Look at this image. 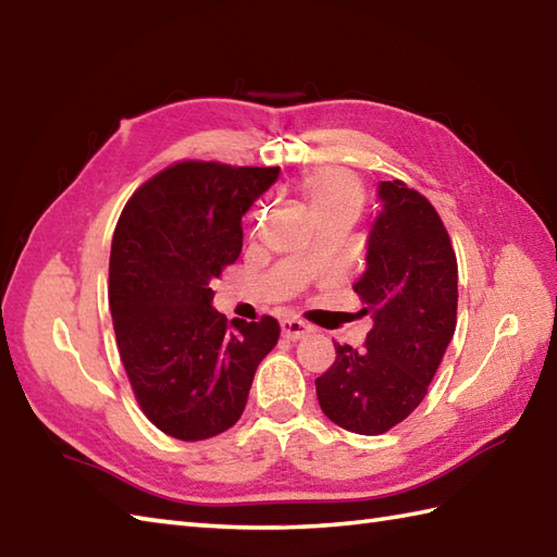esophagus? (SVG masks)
Returning <instances> with one entry per match:
<instances>
[{
  "mask_svg": "<svg viewBox=\"0 0 557 557\" xmlns=\"http://www.w3.org/2000/svg\"><path fill=\"white\" fill-rule=\"evenodd\" d=\"M281 333H283V338H288V341H300L307 336V333H310V326L302 324V321H298V319H283Z\"/></svg>",
  "mask_w": 557,
  "mask_h": 557,
  "instance_id": "34e87169",
  "label": "esophagus"
}]
</instances>
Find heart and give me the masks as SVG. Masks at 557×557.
I'll use <instances>...</instances> for the list:
<instances>
[{
  "instance_id": "b5f03b06",
  "label": "heart",
  "mask_w": 557,
  "mask_h": 557,
  "mask_svg": "<svg viewBox=\"0 0 557 557\" xmlns=\"http://www.w3.org/2000/svg\"><path fill=\"white\" fill-rule=\"evenodd\" d=\"M302 197L319 221L331 216H357L364 205V188L350 171L336 166H319L300 181ZM314 257V250L307 255Z\"/></svg>"
}]
</instances>
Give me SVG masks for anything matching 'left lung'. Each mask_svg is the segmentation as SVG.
I'll list each match as a JSON object with an SVG mask.
<instances>
[{
  "label": "left lung",
  "instance_id": "left-lung-1",
  "mask_svg": "<svg viewBox=\"0 0 557 557\" xmlns=\"http://www.w3.org/2000/svg\"><path fill=\"white\" fill-rule=\"evenodd\" d=\"M367 269L352 290L374 319L364 348L336 345L317 400L333 424L376 436L424 400L457 321V259L436 209L403 181H381Z\"/></svg>",
  "mask_w": 557,
  "mask_h": 557
}]
</instances>
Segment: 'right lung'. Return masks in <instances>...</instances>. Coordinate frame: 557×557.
I'll return each instance as SVG.
<instances>
[{
    "label": "right lung",
    "mask_w": 557,
    "mask_h": 557,
    "mask_svg": "<svg viewBox=\"0 0 557 557\" xmlns=\"http://www.w3.org/2000/svg\"><path fill=\"white\" fill-rule=\"evenodd\" d=\"M278 166L181 162L133 193L111 238L109 310L145 417L178 441L238 422L281 326L233 319L209 288L243 250V216Z\"/></svg>",
    "instance_id": "obj_1"
}]
</instances>
